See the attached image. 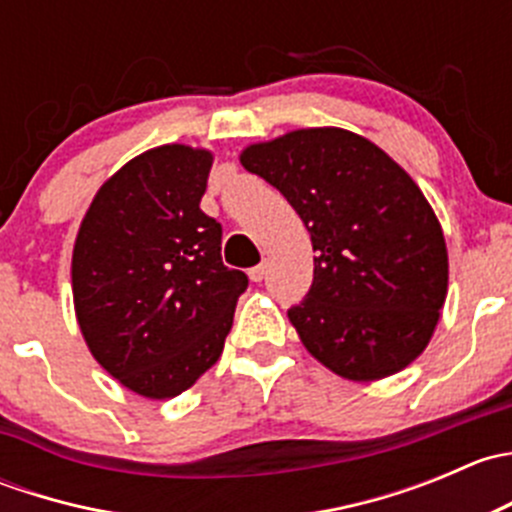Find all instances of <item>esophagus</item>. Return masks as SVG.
<instances>
[{
	"label": "esophagus",
	"instance_id": "obj_1",
	"mask_svg": "<svg viewBox=\"0 0 512 512\" xmlns=\"http://www.w3.org/2000/svg\"><path fill=\"white\" fill-rule=\"evenodd\" d=\"M267 275V262H260L257 267H252L250 272H247V277H250L252 282H262V277Z\"/></svg>",
	"mask_w": 512,
	"mask_h": 512
}]
</instances>
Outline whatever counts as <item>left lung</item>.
I'll use <instances>...</instances> for the list:
<instances>
[{"instance_id": "obj_1", "label": "left lung", "mask_w": 512, "mask_h": 512, "mask_svg": "<svg viewBox=\"0 0 512 512\" xmlns=\"http://www.w3.org/2000/svg\"><path fill=\"white\" fill-rule=\"evenodd\" d=\"M312 237L314 282L287 312L304 349L349 381L406 369L448 294V250L431 203L389 153L344 128H297L240 153Z\"/></svg>"}]
</instances>
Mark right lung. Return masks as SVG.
<instances>
[{"instance_id":"obj_1","label":"right lung","mask_w":512,"mask_h":512,"mask_svg":"<svg viewBox=\"0 0 512 512\" xmlns=\"http://www.w3.org/2000/svg\"><path fill=\"white\" fill-rule=\"evenodd\" d=\"M213 158L165 143L128 160L76 232L71 292L86 347L146 399L183 394L220 359L247 287L223 265V227L200 210Z\"/></svg>"}]
</instances>
